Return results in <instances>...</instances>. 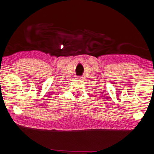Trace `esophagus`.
<instances>
[{"label":"esophagus","instance_id":"1","mask_svg":"<svg viewBox=\"0 0 154 154\" xmlns=\"http://www.w3.org/2000/svg\"><path fill=\"white\" fill-rule=\"evenodd\" d=\"M78 79H85V76L78 77Z\"/></svg>","mask_w":154,"mask_h":154}]
</instances>
